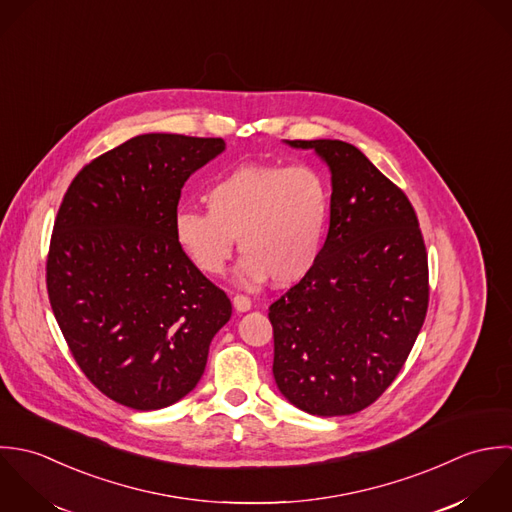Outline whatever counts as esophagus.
<instances>
[{
  "instance_id": "34e87169",
  "label": "esophagus",
  "mask_w": 512,
  "mask_h": 512,
  "mask_svg": "<svg viewBox=\"0 0 512 512\" xmlns=\"http://www.w3.org/2000/svg\"><path fill=\"white\" fill-rule=\"evenodd\" d=\"M233 307L237 312H247V310H251V299L245 297V295H235L233 297Z\"/></svg>"
}]
</instances>
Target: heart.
Instances as JSON below:
<instances>
[{"label": "heart", "instance_id": "b5f03b06", "mask_svg": "<svg viewBox=\"0 0 512 512\" xmlns=\"http://www.w3.org/2000/svg\"><path fill=\"white\" fill-rule=\"evenodd\" d=\"M207 211L180 207L174 237L205 275H221L235 239L245 253L235 277L243 285L273 279L291 285L316 265L330 221V186L312 166L243 164L205 192Z\"/></svg>", "mask_w": 512, "mask_h": 512}]
</instances>
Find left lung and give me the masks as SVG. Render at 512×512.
<instances>
[{
    "mask_svg": "<svg viewBox=\"0 0 512 512\" xmlns=\"http://www.w3.org/2000/svg\"><path fill=\"white\" fill-rule=\"evenodd\" d=\"M285 142L328 166L332 196L316 265L269 308L273 376L293 406L350 415L386 392L423 326L425 243L406 194L356 146Z\"/></svg>",
    "mask_w": 512,
    "mask_h": 512,
    "instance_id": "obj_1",
    "label": "left lung"
}]
</instances>
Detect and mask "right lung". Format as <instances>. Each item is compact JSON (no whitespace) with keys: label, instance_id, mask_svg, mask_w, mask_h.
<instances>
[{"label":"right lung","instance_id":"add662e5","mask_svg":"<svg viewBox=\"0 0 512 512\" xmlns=\"http://www.w3.org/2000/svg\"><path fill=\"white\" fill-rule=\"evenodd\" d=\"M225 150L221 138L140 134L87 164L59 207L47 291L85 376L138 409L180 402L200 382L227 295L174 237L188 178Z\"/></svg>","mask_w":512,"mask_h":512}]
</instances>
